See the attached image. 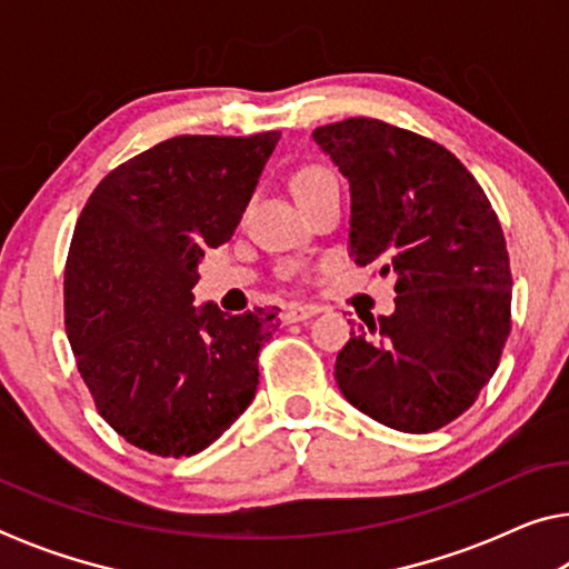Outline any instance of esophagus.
<instances>
[{
  "label": "esophagus",
  "mask_w": 569,
  "mask_h": 569,
  "mask_svg": "<svg viewBox=\"0 0 569 569\" xmlns=\"http://www.w3.org/2000/svg\"><path fill=\"white\" fill-rule=\"evenodd\" d=\"M318 308L316 306H298V302H292V306L284 308V321L287 323H295V321H306V318L316 316Z\"/></svg>",
  "instance_id": "1"
}]
</instances>
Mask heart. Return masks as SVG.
<instances>
[{
  "mask_svg": "<svg viewBox=\"0 0 569 569\" xmlns=\"http://www.w3.org/2000/svg\"><path fill=\"white\" fill-rule=\"evenodd\" d=\"M331 178H333V173H331L329 168H323V166H302L298 173H295V181H292L295 193L316 189V186L331 181Z\"/></svg>",
  "mask_w": 569,
  "mask_h": 569,
  "instance_id": "obj_1",
  "label": "heart"
}]
</instances>
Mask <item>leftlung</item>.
<instances>
[{"label":"left lung","mask_w":569,"mask_h":569,"mask_svg":"<svg viewBox=\"0 0 569 569\" xmlns=\"http://www.w3.org/2000/svg\"><path fill=\"white\" fill-rule=\"evenodd\" d=\"M352 191L349 248L396 277V310L337 355L345 399L401 432H432L477 401L510 337L512 277L487 193L432 139L378 119L313 131Z\"/></svg>","instance_id":"8db88e82"}]
</instances>
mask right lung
Returning <instances> with one entry per match:
<instances>
[{"mask_svg": "<svg viewBox=\"0 0 569 569\" xmlns=\"http://www.w3.org/2000/svg\"><path fill=\"white\" fill-rule=\"evenodd\" d=\"M279 131L183 134L90 193L64 269V326L98 415L152 456H193L248 409L279 308H193L204 248L230 240Z\"/></svg>", "mask_w": 569, "mask_h": 569, "instance_id": "1", "label": "right lung"}]
</instances>
